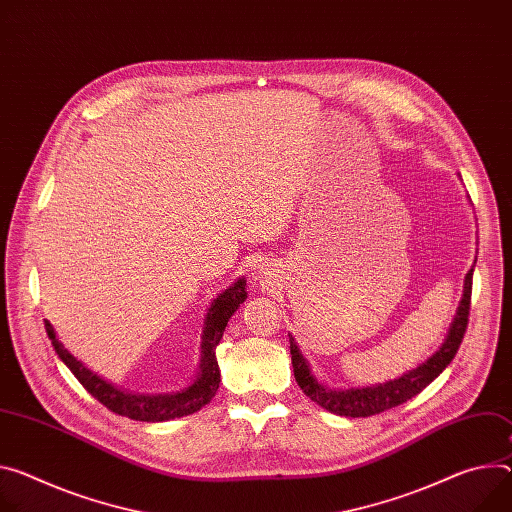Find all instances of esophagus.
Returning <instances> with one entry per match:
<instances>
[{"mask_svg":"<svg viewBox=\"0 0 512 512\" xmlns=\"http://www.w3.org/2000/svg\"><path fill=\"white\" fill-rule=\"evenodd\" d=\"M259 275H261V280H265V282H267V275H271V273H267V267H265V265H261V267H259Z\"/></svg>","mask_w":512,"mask_h":512,"instance_id":"34e87169","label":"esophagus"}]
</instances>
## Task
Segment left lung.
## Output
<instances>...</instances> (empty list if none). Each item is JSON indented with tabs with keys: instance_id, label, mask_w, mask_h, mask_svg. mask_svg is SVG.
Masks as SVG:
<instances>
[{
	"instance_id": "1",
	"label": "left lung",
	"mask_w": 512,
	"mask_h": 512,
	"mask_svg": "<svg viewBox=\"0 0 512 512\" xmlns=\"http://www.w3.org/2000/svg\"><path fill=\"white\" fill-rule=\"evenodd\" d=\"M472 277H474V267L466 275L463 296H461L457 314L451 322V329L447 333L445 343L439 347V351H435L425 363H421L416 369H410L408 374L400 376L398 380H390L386 384H376V386H367V388H351V390H329L322 384H318V380L312 376L308 361L304 359L294 337H290L294 378H296L298 386L318 406L327 408L329 412H335L339 416H351V418L380 414L388 408H394V406L410 400L416 394H421L453 361V357L461 345V339H463V335H466L470 302H472Z\"/></svg>"
}]
</instances>
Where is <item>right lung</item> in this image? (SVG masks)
Segmentation results:
<instances>
[{
  "label": "right lung",
  "mask_w": 512,
  "mask_h": 512,
  "mask_svg": "<svg viewBox=\"0 0 512 512\" xmlns=\"http://www.w3.org/2000/svg\"><path fill=\"white\" fill-rule=\"evenodd\" d=\"M247 280L239 277L235 284H230L228 290H224L208 308L206 320H204V335H202V363L200 374L194 380L192 386H188L175 394H157V396H145V394H128L100 376L94 371H89L81 361H77L57 339L53 324L44 320L46 335H49L57 355L61 361L73 371V376L81 382V386L100 400L108 410L128 416L132 421H145V423H161L169 421V418H179L185 414H194L202 406H206L220 384V369L216 361V345L222 339V333L226 329L228 318L237 312V308L247 300Z\"/></svg>",
  "instance_id": "obj_1"
}]
</instances>
